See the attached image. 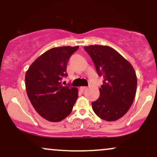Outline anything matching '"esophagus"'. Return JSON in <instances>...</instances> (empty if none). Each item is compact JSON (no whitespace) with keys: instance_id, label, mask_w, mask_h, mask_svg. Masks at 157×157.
<instances>
[{"instance_id":"esophagus-1","label":"esophagus","mask_w":157,"mask_h":157,"mask_svg":"<svg viewBox=\"0 0 157 157\" xmlns=\"http://www.w3.org/2000/svg\"><path fill=\"white\" fill-rule=\"evenodd\" d=\"M80 91H81V92H84V91L85 90H86L87 89V87H85V86H81L80 88Z\"/></svg>"}]
</instances>
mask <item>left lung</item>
Instances as JSON below:
<instances>
[{"mask_svg": "<svg viewBox=\"0 0 157 157\" xmlns=\"http://www.w3.org/2000/svg\"><path fill=\"white\" fill-rule=\"evenodd\" d=\"M96 71L104 78L100 97L92 103L93 111L101 119L113 121L123 117L132 104L137 78L132 65L118 51L106 45L85 46Z\"/></svg>", "mask_w": 157, "mask_h": 157, "instance_id": "8db88e82", "label": "left lung"}]
</instances>
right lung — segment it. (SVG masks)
Masks as SVG:
<instances>
[{
  "mask_svg": "<svg viewBox=\"0 0 157 157\" xmlns=\"http://www.w3.org/2000/svg\"><path fill=\"white\" fill-rule=\"evenodd\" d=\"M79 46L53 48L37 58L25 75V86L31 104L44 119L61 121L71 113L78 98L75 87L63 86L70 56Z\"/></svg>",
  "mask_w": 157,
  "mask_h": 157,
  "instance_id": "add662e5",
  "label": "right lung"
}]
</instances>
